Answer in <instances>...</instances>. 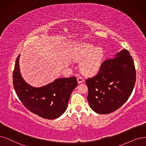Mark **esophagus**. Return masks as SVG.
Returning <instances> with one entry per match:
<instances>
[{
    "instance_id": "esophagus-1",
    "label": "esophagus",
    "mask_w": 146,
    "mask_h": 146,
    "mask_svg": "<svg viewBox=\"0 0 146 146\" xmlns=\"http://www.w3.org/2000/svg\"><path fill=\"white\" fill-rule=\"evenodd\" d=\"M84 79L82 78V77H78V78H77V82H78V84H80V83H83V82H84Z\"/></svg>"
}]
</instances>
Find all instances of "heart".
<instances>
[{"instance_id": "1", "label": "heart", "mask_w": 146, "mask_h": 146, "mask_svg": "<svg viewBox=\"0 0 146 146\" xmlns=\"http://www.w3.org/2000/svg\"><path fill=\"white\" fill-rule=\"evenodd\" d=\"M104 56L103 50L100 46L83 42L80 44L74 52L72 59L75 62H81V71L86 75H93L101 69Z\"/></svg>"}]
</instances>
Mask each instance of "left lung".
<instances>
[{"instance_id":"8db88e82","label":"left lung","mask_w":146,"mask_h":146,"mask_svg":"<svg viewBox=\"0 0 146 146\" xmlns=\"http://www.w3.org/2000/svg\"><path fill=\"white\" fill-rule=\"evenodd\" d=\"M135 81L132 57L127 50H122L102 63L96 76L86 80L90 107L101 114L114 111L129 99Z\"/></svg>"}]
</instances>
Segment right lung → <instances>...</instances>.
Returning <instances> with one entry per match:
<instances>
[{"instance_id":"obj_1","label":"right lung","mask_w":146,"mask_h":146,"mask_svg":"<svg viewBox=\"0 0 146 146\" xmlns=\"http://www.w3.org/2000/svg\"><path fill=\"white\" fill-rule=\"evenodd\" d=\"M19 55L13 71L15 93L29 111L46 119L59 117L66 111L70 96L78 85L75 77L61 78L40 87H33L23 79L20 72Z\"/></svg>"}]
</instances>
